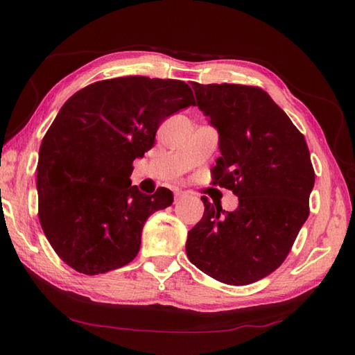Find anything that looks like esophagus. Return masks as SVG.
<instances>
[{
  "mask_svg": "<svg viewBox=\"0 0 355 355\" xmlns=\"http://www.w3.org/2000/svg\"><path fill=\"white\" fill-rule=\"evenodd\" d=\"M184 197H186L184 192H175V201H180V200L184 198Z\"/></svg>",
  "mask_w": 355,
  "mask_h": 355,
  "instance_id": "34e87169",
  "label": "esophagus"
}]
</instances>
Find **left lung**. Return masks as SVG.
Wrapping results in <instances>:
<instances>
[{"label": "left lung", "instance_id": "left-lung-1", "mask_svg": "<svg viewBox=\"0 0 355 355\" xmlns=\"http://www.w3.org/2000/svg\"><path fill=\"white\" fill-rule=\"evenodd\" d=\"M198 108L218 131L214 184L233 191V212L210 205L187 233V258L202 273L247 285L275 271L310 215L314 169L305 137L258 87L192 82Z\"/></svg>", "mask_w": 355, "mask_h": 355}]
</instances>
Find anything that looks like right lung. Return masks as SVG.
I'll return each instance as SVG.
<instances>
[{"label":"right lung","mask_w":355,"mask_h":355,"mask_svg":"<svg viewBox=\"0 0 355 355\" xmlns=\"http://www.w3.org/2000/svg\"><path fill=\"white\" fill-rule=\"evenodd\" d=\"M191 105L183 80L125 76L82 88L59 110L41 143L36 187L42 230L67 266L92 276L137 256L143 225L173 195L131 186L132 162L154 146L164 119Z\"/></svg>","instance_id":"1"}]
</instances>
